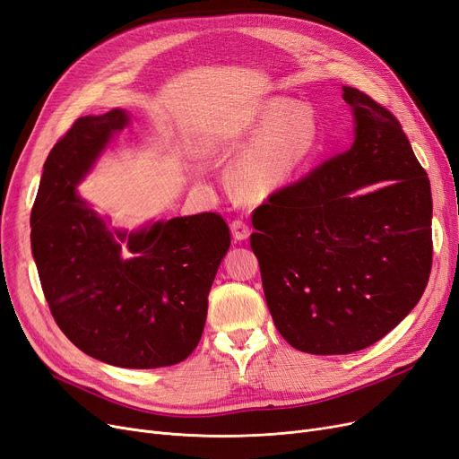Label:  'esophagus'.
I'll use <instances>...</instances> for the list:
<instances>
[{
	"label": "esophagus",
	"instance_id": "esophagus-1",
	"mask_svg": "<svg viewBox=\"0 0 459 459\" xmlns=\"http://www.w3.org/2000/svg\"><path fill=\"white\" fill-rule=\"evenodd\" d=\"M230 230H232V236L236 242H242L249 236V227L244 219H234L230 223Z\"/></svg>",
	"mask_w": 459,
	"mask_h": 459
}]
</instances>
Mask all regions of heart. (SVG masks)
<instances>
[{"label":"heart","mask_w":459,"mask_h":459,"mask_svg":"<svg viewBox=\"0 0 459 459\" xmlns=\"http://www.w3.org/2000/svg\"><path fill=\"white\" fill-rule=\"evenodd\" d=\"M253 138L234 159L230 179L249 198H266L290 185L321 145L324 126L310 104L268 98L253 115Z\"/></svg>","instance_id":"1"}]
</instances>
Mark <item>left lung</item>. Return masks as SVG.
Returning <instances> with one entry per match:
<instances>
[{
  "label": "left lung",
  "instance_id": "8db88e82",
  "mask_svg": "<svg viewBox=\"0 0 459 459\" xmlns=\"http://www.w3.org/2000/svg\"><path fill=\"white\" fill-rule=\"evenodd\" d=\"M350 149L270 195L249 244L268 310L295 350L344 355L378 342L416 307L431 274V185L397 117L344 87ZM383 189L355 197L367 184Z\"/></svg>",
  "mask_w": 459,
  "mask_h": 459
}]
</instances>
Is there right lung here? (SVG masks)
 <instances>
[{
  "label": "right lung",
  "mask_w": 459,
  "mask_h": 459,
  "mask_svg": "<svg viewBox=\"0 0 459 459\" xmlns=\"http://www.w3.org/2000/svg\"><path fill=\"white\" fill-rule=\"evenodd\" d=\"M128 117H81L50 149L31 208V253L56 325L87 355L123 368L185 361L206 325L230 230L219 213L111 232L75 193Z\"/></svg>",
  "instance_id": "right-lung-1"
}]
</instances>
